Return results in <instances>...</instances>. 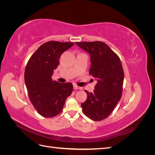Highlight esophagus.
<instances>
[{
    "label": "esophagus",
    "mask_w": 155,
    "mask_h": 155,
    "mask_svg": "<svg viewBox=\"0 0 155 155\" xmlns=\"http://www.w3.org/2000/svg\"><path fill=\"white\" fill-rule=\"evenodd\" d=\"M74 89H78V90H82V89H83V88H82V87H78V86L76 85H74Z\"/></svg>",
    "instance_id": "obj_1"
}]
</instances>
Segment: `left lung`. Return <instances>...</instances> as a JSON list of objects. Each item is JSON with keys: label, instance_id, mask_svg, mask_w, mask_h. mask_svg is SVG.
Returning <instances> with one entry per match:
<instances>
[{"label": "left lung", "instance_id": "left-lung-1", "mask_svg": "<svg viewBox=\"0 0 155 155\" xmlns=\"http://www.w3.org/2000/svg\"><path fill=\"white\" fill-rule=\"evenodd\" d=\"M76 45L90 54L89 74L97 83L94 91L87 94L81 107L89 118L100 121L109 116L121 99L124 73L120 59L109 46L101 41L76 42Z\"/></svg>", "mask_w": 155, "mask_h": 155}]
</instances>
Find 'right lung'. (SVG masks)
I'll use <instances>...</instances> for the list:
<instances>
[{
	"instance_id": "obj_1",
	"label": "right lung",
	"mask_w": 155,
	"mask_h": 155,
	"mask_svg": "<svg viewBox=\"0 0 155 155\" xmlns=\"http://www.w3.org/2000/svg\"><path fill=\"white\" fill-rule=\"evenodd\" d=\"M74 45L48 41L39 46L26 64L25 81L29 98L38 113L45 118L59 114L72 92V83H60L53 81L51 76L61 55Z\"/></svg>"
}]
</instances>
